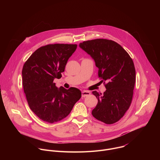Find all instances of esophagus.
<instances>
[{"mask_svg": "<svg viewBox=\"0 0 160 160\" xmlns=\"http://www.w3.org/2000/svg\"><path fill=\"white\" fill-rule=\"evenodd\" d=\"M90 94V92H88V91H83V92H82V97L85 98V97L89 96Z\"/></svg>", "mask_w": 160, "mask_h": 160, "instance_id": "obj_1", "label": "esophagus"}]
</instances>
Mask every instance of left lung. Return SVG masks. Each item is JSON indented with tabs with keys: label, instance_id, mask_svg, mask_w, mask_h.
Returning <instances> with one entry per match:
<instances>
[{
	"label": "left lung",
	"instance_id": "obj_1",
	"mask_svg": "<svg viewBox=\"0 0 160 160\" xmlns=\"http://www.w3.org/2000/svg\"><path fill=\"white\" fill-rule=\"evenodd\" d=\"M79 46L94 59L98 77L106 88L102 95L92 92L98 102L92 115L106 124L115 123L124 116L132 102L135 83L133 60L120 44L111 40L84 41Z\"/></svg>",
	"mask_w": 160,
	"mask_h": 160
}]
</instances>
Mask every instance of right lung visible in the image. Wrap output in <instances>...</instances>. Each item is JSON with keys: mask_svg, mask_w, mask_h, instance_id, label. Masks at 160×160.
I'll use <instances>...</instances> for the list:
<instances>
[{"mask_svg": "<svg viewBox=\"0 0 160 160\" xmlns=\"http://www.w3.org/2000/svg\"><path fill=\"white\" fill-rule=\"evenodd\" d=\"M77 48V44L44 45L37 49L22 67V86L28 104L44 122L53 123L66 118L82 96L77 88H58L54 83L55 78L62 77L68 59Z\"/></svg>", "mask_w": 160, "mask_h": 160, "instance_id": "1", "label": "right lung"}]
</instances>
